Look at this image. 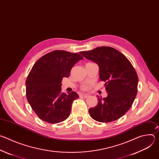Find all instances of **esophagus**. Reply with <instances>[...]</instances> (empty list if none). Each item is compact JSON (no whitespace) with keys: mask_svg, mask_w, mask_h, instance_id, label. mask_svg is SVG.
Returning a JSON list of instances; mask_svg holds the SVG:
<instances>
[{"mask_svg":"<svg viewBox=\"0 0 159 159\" xmlns=\"http://www.w3.org/2000/svg\"><path fill=\"white\" fill-rule=\"evenodd\" d=\"M81 96L84 97V98H87L89 96V94H81Z\"/></svg>","mask_w":159,"mask_h":159,"instance_id":"esophagus-1","label":"esophagus"}]
</instances>
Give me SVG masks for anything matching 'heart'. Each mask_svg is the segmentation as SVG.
<instances>
[{
    "label": "heart",
    "instance_id": "obj_1",
    "mask_svg": "<svg viewBox=\"0 0 159 159\" xmlns=\"http://www.w3.org/2000/svg\"><path fill=\"white\" fill-rule=\"evenodd\" d=\"M89 88H90V85H85V86L83 87V89H84V90H88Z\"/></svg>",
    "mask_w": 159,
    "mask_h": 159
}]
</instances>
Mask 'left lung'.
I'll return each mask as SVG.
<instances>
[{
	"label": "left lung",
	"instance_id": "1",
	"mask_svg": "<svg viewBox=\"0 0 159 159\" xmlns=\"http://www.w3.org/2000/svg\"><path fill=\"white\" fill-rule=\"evenodd\" d=\"M80 53L98 65L100 80L105 82L107 93L103 99L97 96L98 105L89 109L90 116L102 123L120 118L131 107L137 94L139 78L133 65L111 47H101Z\"/></svg>",
	"mask_w": 159,
	"mask_h": 159
}]
</instances>
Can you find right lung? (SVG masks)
I'll list each match as a JSON object with an SVG mask.
<instances>
[{"label": "right lung", "mask_w": 159, "mask_h": 159, "mask_svg": "<svg viewBox=\"0 0 159 159\" xmlns=\"http://www.w3.org/2000/svg\"><path fill=\"white\" fill-rule=\"evenodd\" d=\"M83 58L78 53L55 50L34 63L26 81V98L41 120L55 124L69 116L72 102L79 96L75 92L61 93V80L69 77L72 66Z\"/></svg>", "instance_id": "obj_1"}]
</instances>
